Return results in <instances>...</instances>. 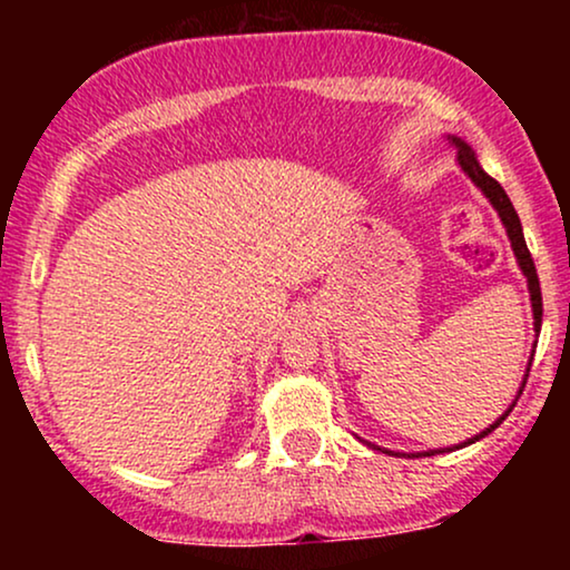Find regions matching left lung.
Masks as SVG:
<instances>
[{"instance_id":"1","label":"left lung","mask_w":570,"mask_h":570,"mask_svg":"<svg viewBox=\"0 0 570 570\" xmlns=\"http://www.w3.org/2000/svg\"><path fill=\"white\" fill-rule=\"evenodd\" d=\"M453 144L458 147V163H461L463 174H466L469 179H472L474 185L480 187L482 193L488 195L490 203H493V206H495V212H499V217H501V222H503V227H507L509 240H512V248H514V257H517V263H520L522 273H525V278H528V289H531V303H533V326H535V332H541V313H544V311H541V286H539V276H535L533 257H531V252H528V246H525V235H522L520 217H517V212H514L512 200H509V195L503 193V187L499 185V181L493 179V176H488L485 171H482V166H480V163H476L474 153H472V149L466 147V144H463L461 139H453ZM528 372H531V364H528ZM525 381H528V375L522 377L520 394H522V389H525ZM514 404H517V402H512V407H514ZM512 407H509L507 412H503V415L499 417V421L493 423V426L485 429V431H480V434L472 436V440H466L463 444H472V442H476V440H482V436H488L490 431H493V429H499L501 423L507 421V415H509V412H512ZM463 444H458V448H463ZM444 450H448V448H444ZM444 450H429V453H423V455L444 453Z\"/></svg>"}]
</instances>
